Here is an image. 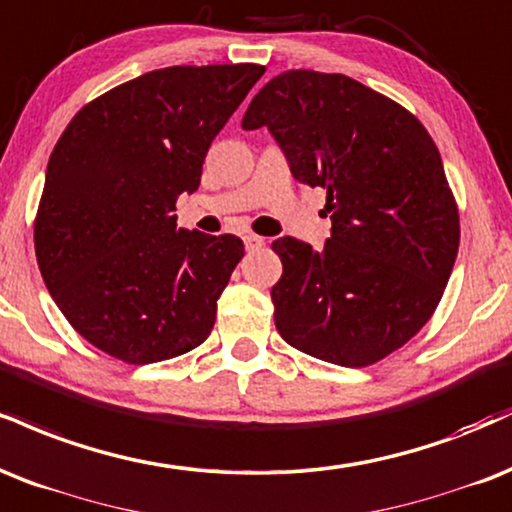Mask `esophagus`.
Returning a JSON list of instances; mask_svg holds the SVG:
<instances>
[{
  "label": "esophagus",
  "mask_w": 512,
  "mask_h": 512,
  "mask_svg": "<svg viewBox=\"0 0 512 512\" xmlns=\"http://www.w3.org/2000/svg\"><path fill=\"white\" fill-rule=\"evenodd\" d=\"M243 243H245V248H248V250L264 248V238L262 236H255V233H248V236L243 238Z\"/></svg>",
  "instance_id": "obj_1"
}]
</instances>
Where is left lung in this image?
I'll list each match as a JSON object with an SVG mask.
<instances>
[{
    "instance_id": "obj_1",
    "label": "left lung",
    "mask_w": 512,
    "mask_h": 512,
    "mask_svg": "<svg viewBox=\"0 0 512 512\" xmlns=\"http://www.w3.org/2000/svg\"><path fill=\"white\" fill-rule=\"evenodd\" d=\"M295 181L326 190L324 250L283 236L272 288L281 338L341 367L403 348L434 315L460 245V217L432 135L415 114L343 76L283 71L252 97Z\"/></svg>"
}]
</instances>
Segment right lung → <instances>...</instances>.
Listing matches in <instances>:
<instances>
[{
	"label": "right lung",
	"instance_id": "right-lung-1",
	"mask_svg": "<svg viewBox=\"0 0 512 512\" xmlns=\"http://www.w3.org/2000/svg\"><path fill=\"white\" fill-rule=\"evenodd\" d=\"M260 64L169 66L73 116L49 155L35 255L61 315L102 353L150 365L200 346L243 240L176 229V200Z\"/></svg>",
	"mask_w": 512,
	"mask_h": 512
}]
</instances>
